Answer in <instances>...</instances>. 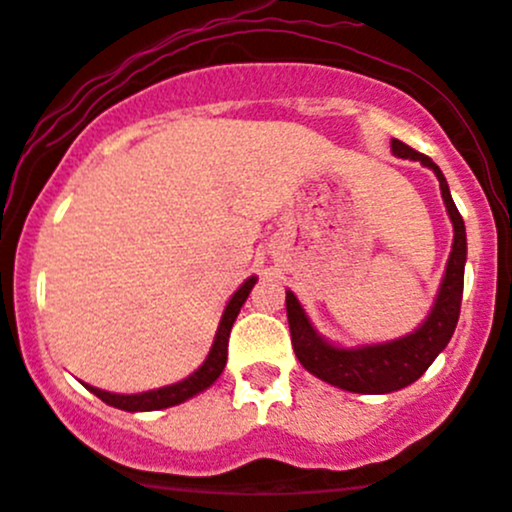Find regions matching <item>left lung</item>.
I'll use <instances>...</instances> for the list:
<instances>
[{"mask_svg": "<svg viewBox=\"0 0 512 512\" xmlns=\"http://www.w3.org/2000/svg\"><path fill=\"white\" fill-rule=\"evenodd\" d=\"M392 151L399 158H414L424 166L433 168L438 175L440 192H443L445 207H448L452 228H455V240H452V252L445 269L443 286H440L438 301L433 305L431 315L424 325L409 337L397 339L390 344L363 346V349H337L320 339L310 327L301 303L296 301L291 291H286V315H289L291 344L296 351L298 361L305 370L317 375L320 380L334 387H342L349 392H361V395H385V392L402 390L419 380L431 366L433 358L445 349L450 342L452 332L457 327L462 305L464 289V260H467V236H464V221L452 202L448 182L436 163L426 154H419L411 146L399 139H392Z\"/></svg>", "mask_w": 512, "mask_h": 512, "instance_id": "left-lung-1", "label": "left lung"}]
</instances>
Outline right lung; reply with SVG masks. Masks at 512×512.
<instances>
[{
	"mask_svg": "<svg viewBox=\"0 0 512 512\" xmlns=\"http://www.w3.org/2000/svg\"><path fill=\"white\" fill-rule=\"evenodd\" d=\"M255 281H257L255 276H250V279L245 281V284L240 286L236 293H233V298L228 301L226 310H223L219 332H216L214 346H211L207 361H204L202 366H199V370H195V373L190 375V378H185L182 383L161 387V390L142 392V395H113V392L98 390V387H91V385H86V387L98 399H103L105 404H110V407H117V409H125V411H154V409L175 407V404L185 402V399L197 395V392L207 390L209 385L216 383V378L223 373V368H226L228 337H231V327H233V322H236L240 308H243L245 298L250 296Z\"/></svg>",
	"mask_w": 512,
	"mask_h": 512,
	"instance_id": "add662e5",
	"label": "right lung"
}]
</instances>
